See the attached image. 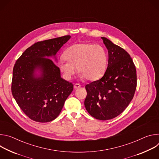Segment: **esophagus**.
<instances>
[{"label":"esophagus","mask_w":159,"mask_h":159,"mask_svg":"<svg viewBox=\"0 0 159 159\" xmlns=\"http://www.w3.org/2000/svg\"><path fill=\"white\" fill-rule=\"evenodd\" d=\"M80 86H81V85H80V84H75L74 85V87L75 89H77L80 87Z\"/></svg>","instance_id":"1"}]
</instances>
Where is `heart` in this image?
<instances>
[{
  "mask_svg": "<svg viewBox=\"0 0 159 159\" xmlns=\"http://www.w3.org/2000/svg\"><path fill=\"white\" fill-rule=\"evenodd\" d=\"M59 69L64 78L70 80L76 68L81 79L94 81L101 78L107 69V55L99 44L89 43L74 44L63 53Z\"/></svg>",
  "mask_w": 159,
  "mask_h": 159,
  "instance_id": "1",
  "label": "heart"
}]
</instances>
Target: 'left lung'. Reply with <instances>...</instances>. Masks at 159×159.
<instances>
[{"label": "left lung", "instance_id": "1", "mask_svg": "<svg viewBox=\"0 0 159 159\" xmlns=\"http://www.w3.org/2000/svg\"><path fill=\"white\" fill-rule=\"evenodd\" d=\"M108 50L104 76L85 85L86 110L96 119L114 118L127 107L137 87V71L130 55L122 48L102 37Z\"/></svg>", "mask_w": 159, "mask_h": 159}]
</instances>
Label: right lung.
Instances as JSON below:
<instances>
[{"label":"right lung","instance_id":"1","mask_svg":"<svg viewBox=\"0 0 159 159\" xmlns=\"http://www.w3.org/2000/svg\"><path fill=\"white\" fill-rule=\"evenodd\" d=\"M71 38L67 35L39 41L27 48L16 61L12 74V94L31 120L39 123L54 120L60 113L74 85L61 77L50 57Z\"/></svg>","mask_w":159,"mask_h":159}]
</instances>
